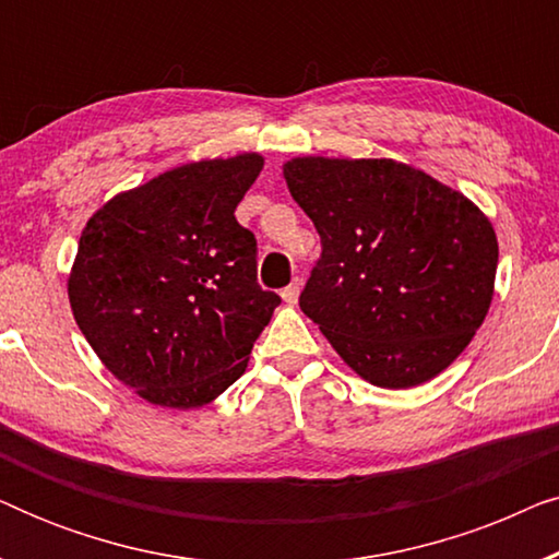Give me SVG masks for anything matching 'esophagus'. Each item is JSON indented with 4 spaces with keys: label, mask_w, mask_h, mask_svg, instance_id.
Segmentation results:
<instances>
[{
    "label": "esophagus",
    "mask_w": 559,
    "mask_h": 559,
    "mask_svg": "<svg viewBox=\"0 0 559 559\" xmlns=\"http://www.w3.org/2000/svg\"><path fill=\"white\" fill-rule=\"evenodd\" d=\"M297 297H300V280H293L285 289H282V300L287 305H295Z\"/></svg>",
    "instance_id": "1"
}]
</instances>
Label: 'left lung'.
<instances>
[{
	"instance_id": "left-lung-1",
	"label": "left lung",
	"mask_w": 559,
	"mask_h": 559,
	"mask_svg": "<svg viewBox=\"0 0 559 559\" xmlns=\"http://www.w3.org/2000/svg\"><path fill=\"white\" fill-rule=\"evenodd\" d=\"M323 257L300 308L364 381L409 389L468 348L493 300L499 241L461 190L396 159L293 157Z\"/></svg>"
}]
</instances>
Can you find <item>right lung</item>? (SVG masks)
<instances>
[{"mask_svg":"<svg viewBox=\"0 0 559 559\" xmlns=\"http://www.w3.org/2000/svg\"><path fill=\"white\" fill-rule=\"evenodd\" d=\"M262 167L259 152L173 167L83 226L73 318L106 369L155 407L224 394L280 305L257 285V239L234 216Z\"/></svg>","mask_w":559,"mask_h":559,"instance_id":"right-lung-1","label":"right lung"}]
</instances>
